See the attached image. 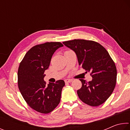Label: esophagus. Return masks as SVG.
I'll return each mask as SVG.
<instances>
[{"label": "esophagus", "instance_id": "obj_1", "mask_svg": "<svg viewBox=\"0 0 130 130\" xmlns=\"http://www.w3.org/2000/svg\"><path fill=\"white\" fill-rule=\"evenodd\" d=\"M72 81H73V80L72 79H65V83H71Z\"/></svg>", "mask_w": 130, "mask_h": 130}]
</instances>
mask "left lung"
<instances>
[{
    "label": "left lung",
    "mask_w": 130,
    "mask_h": 130,
    "mask_svg": "<svg viewBox=\"0 0 130 130\" xmlns=\"http://www.w3.org/2000/svg\"><path fill=\"white\" fill-rule=\"evenodd\" d=\"M63 43L76 53L79 65L92 77L89 82L80 79L82 87L77 92L78 98L91 106L102 104L111 96L116 83L117 70L108 52L93 41L73 39Z\"/></svg>",
    "instance_id": "obj_1"
}]
</instances>
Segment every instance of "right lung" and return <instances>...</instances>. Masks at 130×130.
<instances>
[{
  "label": "right lung",
  "instance_id": "add662e5",
  "mask_svg": "<svg viewBox=\"0 0 130 130\" xmlns=\"http://www.w3.org/2000/svg\"><path fill=\"white\" fill-rule=\"evenodd\" d=\"M63 46L59 42L37 45L26 53L19 64L18 70L19 89L27 104L38 112H51L60 102L64 81L60 80L47 85L43 78L53 54Z\"/></svg>",
  "mask_w": 130,
  "mask_h": 130
}]
</instances>
